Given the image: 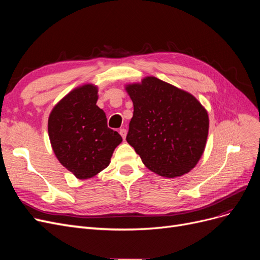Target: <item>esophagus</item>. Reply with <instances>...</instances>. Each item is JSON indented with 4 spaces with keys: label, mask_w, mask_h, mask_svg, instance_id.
<instances>
[{
    "label": "esophagus",
    "mask_w": 260,
    "mask_h": 260,
    "mask_svg": "<svg viewBox=\"0 0 260 260\" xmlns=\"http://www.w3.org/2000/svg\"><path fill=\"white\" fill-rule=\"evenodd\" d=\"M119 133H120V136L122 137V139H125V136H127V130L122 128V129L119 130Z\"/></svg>",
    "instance_id": "34e87169"
}]
</instances>
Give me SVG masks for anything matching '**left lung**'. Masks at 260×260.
I'll return each mask as SVG.
<instances>
[{"instance_id":"left-lung-1","label":"left lung","mask_w":260,"mask_h":260,"mask_svg":"<svg viewBox=\"0 0 260 260\" xmlns=\"http://www.w3.org/2000/svg\"><path fill=\"white\" fill-rule=\"evenodd\" d=\"M127 91L133 102L127 142L145 166L175 178L195 167L205 148L208 115L190 93L155 77Z\"/></svg>"}]
</instances>
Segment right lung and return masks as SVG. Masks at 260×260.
<instances>
[{"label":"right lung","mask_w":260,"mask_h":260,"mask_svg":"<svg viewBox=\"0 0 260 260\" xmlns=\"http://www.w3.org/2000/svg\"><path fill=\"white\" fill-rule=\"evenodd\" d=\"M96 101V86H80L67 94L49 118L53 151L78 179L91 178L105 169L122 141L119 133L107 127L106 115Z\"/></svg>","instance_id":"add662e5"}]
</instances>
